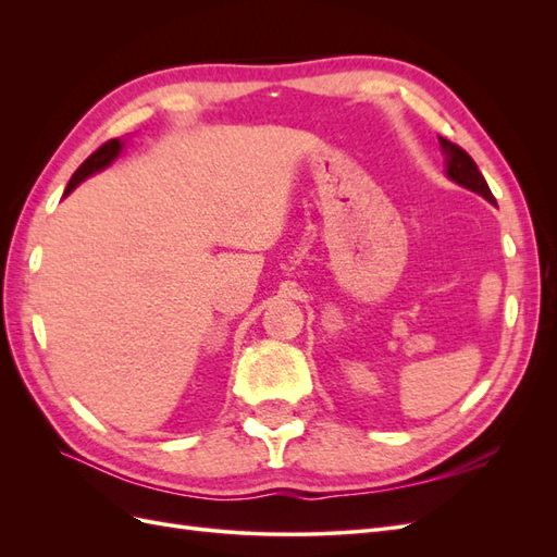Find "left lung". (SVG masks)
<instances>
[{"instance_id":"1","label":"left lung","mask_w":557,"mask_h":557,"mask_svg":"<svg viewBox=\"0 0 557 557\" xmlns=\"http://www.w3.org/2000/svg\"><path fill=\"white\" fill-rule=\"evenodd\" d=\"M440 146H442V153H444V164H446V176L453 181L462 185V188L471 190L481 195L483 199L491 201V205H495V197L491 193V188H487V183L483 178V174L479 172L476 162L471 160L465 150L460 146L450 144L448 139L440 137ZM497 207V205H495Z\"/></svg>"}]
</instances>
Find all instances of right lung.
<instances>
[{
    "mask_svg": "<svg viewBox=\"0 0 557 557\" xmlns=\"http://www.w3.org/2000/svg\"><path fill=\"white\" fill-rule=\"evenodd\" d=\"M123 146H125V141H121V139H111V141H107L104 146H99L95 153L83 162L78 170L74 172V176L70 178V183H66V190H64V197L70 195L78 183H83L86 181L88 176H92V174H97V172H102V170H107V166L123 153Z\"/></svg>",
    "mask_w": 557,
    "mask_h": 557,
    "instance_id": "right-lung-1",
    "label": "right lung"
}]
</instances>
